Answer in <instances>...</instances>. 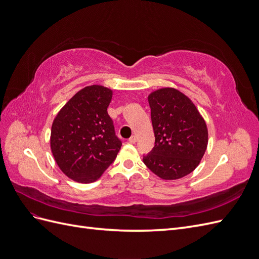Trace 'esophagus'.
Returning <instances> with one entry per match:
<instances>
[{"label": "esophagus", "instance_id": "esophagus-1", "mask_svg": "<svg viewBox=\"0 0 259 259\" xmlns=\"http://www.w3.org/2000/svg\"><path fill=\"white\" fill-rule=\"evenodd\" d=\"M128 142H130L131 144H135V143L137 142V137H136L135 135H133V136L128 139Z\"/></svg>", "mask_w": 259, "mask_h": 259}]
</instances>
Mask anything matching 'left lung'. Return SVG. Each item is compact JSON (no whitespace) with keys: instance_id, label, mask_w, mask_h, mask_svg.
<instances>
[{"instance_id":"obj_1","label":"left lung","mask_w":259,"mask_h":259,"mask_svg":"<svg viewBox=\"0 0 259 259\" xmlns=\"http://www.w3.org/2000/svg\"><path fill=\"white\" fill-rule=\"evenodd\" d=\"M155 143L144 163L165 180L179 179L197 168L205 153L208 133L197 107L185 94L164 88L148 96Z\"/></svg>"}]
</instances>
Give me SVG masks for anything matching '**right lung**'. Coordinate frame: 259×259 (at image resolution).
<instances>
[{
    "label": "right lung",
    "mask_w": 259,
    "mask_h": 259,
    "mask_svg": "<svg viewBox=\"0 0 259 259\" xmlns=\"http://www.w3.org/2000/svg\"><path fill=\"white\" fill-rule=\"evenodd\" d=\"M112 91L86 86L61 108L51 132V149L62 173L74 182L97 180L110 166L122 143L107 112Z\"/></svg>",
    "instance_id": "add662e5"
}]
</instances>
